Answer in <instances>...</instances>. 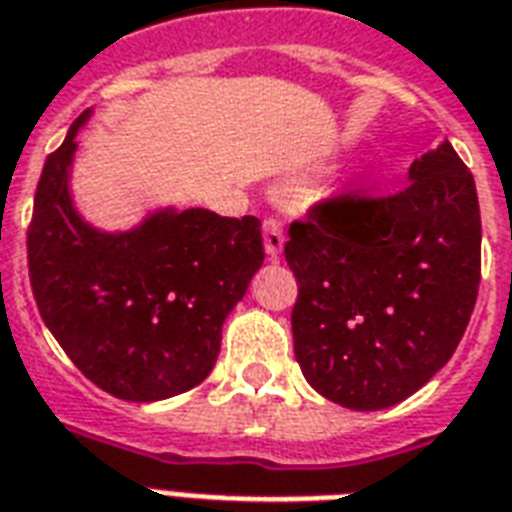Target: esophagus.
<instances>
[{
	"instance_id": "34e87169",
	"label": "esophagus",
	"mask_w": 512,
	"mask_h": 512,
	"mask_svg": "<svg viewBox=\"0 0 512 512\" xmlns=\"http://www.w3.org/2000/svg\"><path fill=\"white\" fill-rule=\"evenodd\" d=\"M283 242H286V234H283V224L278 218H264V251L270 253L272 259H278L283 253Z\"/></svg>"
}]
</instances>
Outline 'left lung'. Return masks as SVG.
<instances>
[{
	"label": "left lung",
	"instance_id": "obj_1",
	"mask_svg": "<svg viewBox=\"0 0 512 512\" xmlns=\"http://www.w3.org/2000/svg\"><path fill=\"white\" fill-rule=\"evenodd\" d=\"M391 197L326 199L288 226L299 294L294 356L348 410H383L443 370L480 283V207L448 140L410 164Z\"/></svg>",
	"mask_w": 512,
	"mask_h": 512
}]
</instances>
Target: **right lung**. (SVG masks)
Listing matches in <instances>:
<instances>
[{
    "label": "right lung",
    "mask_w": 512,
    "mask_h": 512,
    "mask_svg": "<svg viewBox=\"0 0 512 512\" xmlns=\"http://www.w3.org/2000/svg\"><path fill=\"white\" fill-rule=\"evenodd\" d=\"M80 115L45 159L29 224V280L40 315L72 364L126 402L199 386L221 326L264 261L261 221L202 207L151 213L129 232H99L69 197Z\"/></svg>",
    "instance_id": "1"
}]
</instances>
